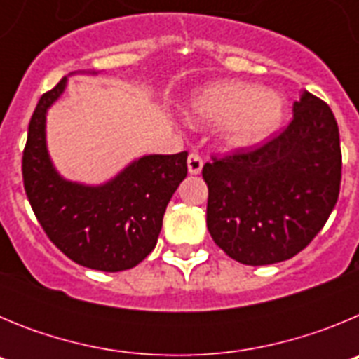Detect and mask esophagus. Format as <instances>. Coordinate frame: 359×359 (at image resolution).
<instances>
[{
    "label": "esophagus",
    "mask_w": 359,
    "mask_h": 359,
    "mask_svg": "<svg viewBox=\"0 0 359 359\" xmlns=\"http://www.w3.org/2000/svg\"><path fill=\"white\" fill-rule=\"evenodd\" d=\"M187 167H189L190 174H199L203 169V158L199 156L198 152H190L189 160H187Z\"/></svg>",
    "instance_id": "34e87169"
}]
</instances>
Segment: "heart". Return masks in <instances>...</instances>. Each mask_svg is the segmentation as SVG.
Here are the masks:
<instances>
[{"mask_svg":"<svg viewBox=\"0 0 359 359\" xmlns=\"http://www.w3.org/2000/svg\"><path fill=\"white\" fill-rule=\"evenodd\" d=\"M192 113L201 123H224L230 147L248 149L273 135L284 116L282 100L271 91L243 81H221L201 88L192 98Z\"/></svg>","mask_w":359,"mask_h":359,"instance_id":"b5f03b06","label":"heart"}]
</instances>
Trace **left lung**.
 <instances>
[{"label":"left lung","instance_id":"left-lung-1","mask_svg":"<svg viewBox=\"0 0 359 359\" xmlns=\"http://www.w3.org/2000/svg\"><path fill=\"white\" fill-rule=\"evenodd\" d=\"M203 180L207 226L219 248L241 264L287 261L315 239L340 194V133L331 107L304 91L280 135L212 158Z\"/></svg>","mask_w":359,"mask_h":359}]
</instances>
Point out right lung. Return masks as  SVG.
<instances>
[{
	"label": "right lung",
	"instance_id": "obj_1",
	"mask_svg": "<svg viewBox=\"0 0 359 359\" xmlns=\"http://www.w3.org/2000/svg\"><path fill=\"white\" fill-rule=\"evenodd\" d=\"M62 79L37 102L23 151V183L37 221L73 262L98 271L140 264L156 246L165 208L187 176L189 152L149 154L104 185L68 182L46 149V113L66 88Z\"/></svg>",
	"mask_w": 359,
	"mask_h": 359
}]
</instances>
